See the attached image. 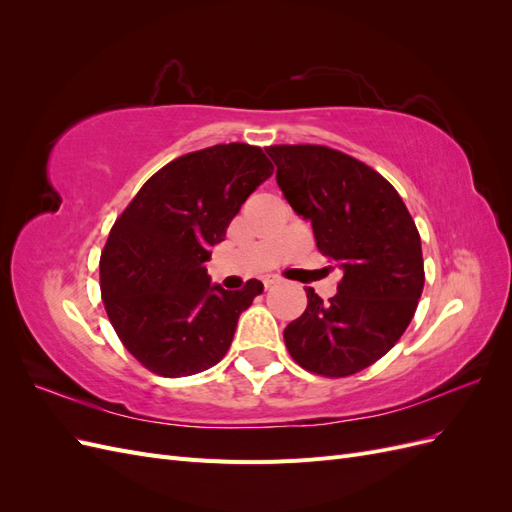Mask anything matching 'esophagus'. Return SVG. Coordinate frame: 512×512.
Listing matches in <instances>:
<instances>
[{
	"mask_svg": "<svg viewBox=\"0 0 512 512\" xmlns=\"http://www.w3.org/2000/svg\"><path fill=\"white\" fill-rule=\"evenodd\" d=\"M277 282H280V277L273 275V273H269V275L262 277V284H265V288H269V286H273V284H277Z\"/></svg>",
	"mask_w": 512,
	"mask_h": 512,
	"instance_id": "34e87169",
	"label": "esophagus"
}]
</instances>
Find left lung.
<instances>
[{"label":"left lung","mask_w":512,"mask_h":512,"mask_svg":"<svg viewBox=\"0 0 512 512\" xmlns=\"http://www.w3.org/2000/svg\"><path fill=\"white\" fill-rule=\"evenodd\" d=\"M267 153L292 211L312 222L318 250L344 275L329 303L305 288L286 348L314 374H356L395 346L416 312L425 284L416 224L389 181L342 151L275 145Z\"/></svg>","instance_id":"1"}]
</instances>
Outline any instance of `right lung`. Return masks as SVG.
Wrapping results in <instances>:
<instances>
[{"instance_id": "obj_1", "label": "right lung", "mask_w": 512, "mask_h": 512, "mask_svg": "<svg viewBox=\"0 0 512 512\" xmlns=\"http://www.w3.org/2000/svg\"><path fill=\"white\" fill-rule=\"evenodd\" d=\"M273 164L260 147L215 145L160 168L111 228L100 258L108 320L138 361L164 378L222 361L237 320L262 292L211 284L205 262Z\"/></svg>"}]
</instances>
